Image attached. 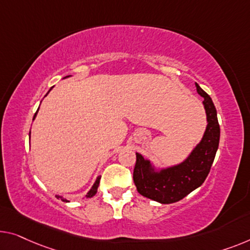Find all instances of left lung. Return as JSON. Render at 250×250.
Wrapping results in <instances>:
<instances>
[{
  "label": "left lung",
  "mask_w": 250,
  "mask_h": 250,
  "mask_svg": "<svg viewBox=\"0 0 250 250\" xmlns=\"http://www.w3.org/2000/svg\"><path fill=\"white\" fill-rule=\"evenodd\" d=\"M196 85L197 93L202 96L207 113L208 125L201 143L194 148L188 158L180 165L155 172L150 162L136 154L133 182L137 191L148 199L163 204L177 202L206 181L213 164L220 140V125L217 110L208 93Z\"/></svg>",
  "instance_id": "obj_1"
}]
</instances>
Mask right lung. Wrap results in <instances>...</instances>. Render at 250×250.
I'll return each mask as SVG.
<instances>
[{
    "label": "right lung",
    "instance_id": "add662e5",
    "mask_svg": "<svg viewBox=\"0 0 250 250\" xmlns=\"http://www.w3.org/2000/svg\"><path fill=\"white\" fill-rule=\"evenodd\" d=\"M66 77H68V76H66ZM50 89H51V88H50ZM50 89H49V91H50ZM36 114H37V112H36ZM36 114H35V117H36ZM35 117H33V119H35ZM100 180H101V176H99L98 178H96V181H95L94 185L92 186V188H91V189H89V192H88L87 194H86V197H92V196H94V195L96 194V192H98L99 184H100ZM56 197H57V199H62V201H64V202H68V201H67L66 199H62V196L56 195Z\"/></svg>",
    "mask_w": 250,
    "mask_h": 250
}]
</instances>
